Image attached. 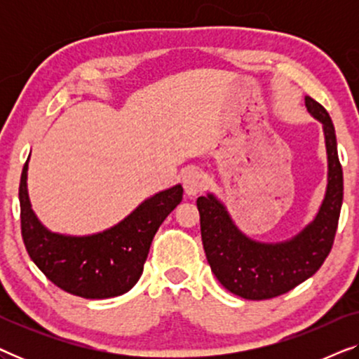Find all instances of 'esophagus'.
I'll list each match as a JSON object with an SVG mask.
<instances>
[{
	"label": "esophagus",
	"mask_w": 359,
	"mask_h": 359,
	"mask_svg": "<svg viewBox=\"0 0 359 359\" xmlns=\"http://www.w3.org/2000/svg\"><path fill=\"white\" fill-rule=\"evenodd\" d=\"M183 188L188 196H196L205 188V175L198 168H189L183 175Z\"/></svg>",
	"instance_id": "obj_1"
}]
</instances>
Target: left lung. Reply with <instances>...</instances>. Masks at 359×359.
Here are the masks:
<instances>
[{
    "label": "left lung",
    "instance_id": "1",
    "mask_svg": "<svg viewBox=\"0 0 359 359\" xmlns=\"http://www.w3.org/2000/svg\"><path fill=\"white\" fill-rule=\"evenodd\" d=\"M309 114L320 122L327 149V189L318 212L301 232L276 243L257 242L233 224L214 194L198 198L205 258L219 283L235 296L263 301L291 291L317 273L330 253L343 203V171L333 122L311 96Z\"/></svg>",
    "mask_w": 359,
    "mask_h": 359
}]
</instances>
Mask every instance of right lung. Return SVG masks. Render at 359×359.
I'll use <instances>...</instances> for the list:
<instances>
[{
    "instance_id": "1",
    "label": "right lung",
    "mask_w": 359,
    "mask_h": 359,
    "mask_svg": "<svg viewBox=\"0 0 359 359\" xmlns=\"http://www.w3.org/2000/svg\"><path fill=\"white\" fill-rule=\"evenodd\" d=\"M29 158L19 184L21 232L29 257L63 291L85 299H107L130 291L139 281L156 230L183 199V188L160 191L114 227L93 235L48 230L32 210L27 193Z\"/></svg>"
}]
</instances>
